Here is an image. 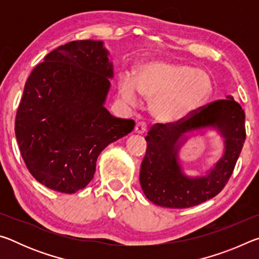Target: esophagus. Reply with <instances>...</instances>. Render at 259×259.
<instances>
[{
	"instance_id": "obj_1",
	"label": "esophagus",
	"mask_w": 259,
	"mask_h": 259,
	"mask_svg": "<svg viewBox=\"0 0 259 259\" xmlns=\"http://www.w3.org/2000/svg\"><path fill=\"white\" fill-rule=\"evenodd\" d=\"M147 129V125L145 122H138L137 124L135 125V133L136 134H144Z\"/></svg>"
}]
</instances>
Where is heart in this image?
I'll return each instance as SVG.
<instances>
[{
	"label": "heart",
	"mask_w": 259,
	"mask_h": 259,
	"mask_svg": "<svg viewBox=\"0 0 259 259\" xmlns=\"http://www.w3.org/2000/svg\"><path fill=\"white\" fill-rule=\"evenodd\" d=\"M212 91L209 74L191 65L150 61L136 69L133 77L122 73L119 94L124 103L135 105L138 93L152 99L153 115L168 123L187 119L202 106Z\"/></svg>",
	"instance_id": "heart-1"
}]
</instances>
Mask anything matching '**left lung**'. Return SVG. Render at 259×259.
<instances>
[{"label": "left lung", "instance_id": "8db88e82", "mask_svg": "<svg viewBox=\"0 0 259 259\" xmlns=\"http://www.w3.org/2000/svg\"><path fill=\"white\" fill-rule=\"evenodd\" d=\"M244 112L232 96L199 108L176 123H156L145 137L147 150L139 181L146 198L160 207L182 209L216 196L229 181L245 140ZM214 128L225 140V152L203 177L182 172L179 151L190 134Z\"/></svg>", "mask_w": 259, "mask_h": 259}]
</instances>
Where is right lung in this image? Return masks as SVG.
I'll return each mask as SVG.
<instances>
[{"mask_svg":"<svg viewBox=\"0 0 259 259\" xmlns=\"http://www.w3.org/2000/svg\"><path fill=\"white\" fill-rule=\"evenodd\" d=\"M103 41H73L45 57L25 84L15 133L32 176L72 194L94 178L109 144L131 133L134 120L105 108L113 64Z\"/></svg>","mask_w":259,"mask_h":259,"instance_id":"1","label":"right lung"}]
</instances>
